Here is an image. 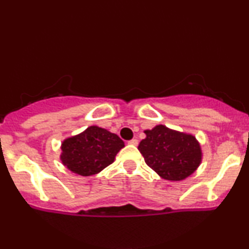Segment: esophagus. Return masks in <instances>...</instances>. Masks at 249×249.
I'll use <instances>...</instances> for the list:
<instances>
[{
    "instance_id": "esophagus-1",
    "label": "esophagus",
    "mask_w": 249,
    "mask_h": 249,
    "mask_svg": "<svg viewBox=\"0 0 249 249\" xmlns=\"http://www.w3.org/2000/svg\"><path fill=\"white\" fill-rule=\"evenodd\" d=\"M128 144H130V145H134V146H137V145H138V139H136V138L131 139V141L128 142Z\"/></svg>"
}]
</instances>
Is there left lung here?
<instances>
[{
  "label": "left lung",
  "mask_w": 249,
  "mask_h": 249,
  "mask_svg": "<svg viewBox=\"0 0 249 249\" xmlns=\"http://www.w3.org/2000/svg\"><path fill=\"white\" fill-rule=\"evenodd\" d=\"M138 150L145 162L162 179L180 181L193 174L202 159L199 142L193 134L179 132L165 125L144 131Z\"/></svg>",
  "instance_id": "obj_1"
}]
</instances>
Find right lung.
I'll return each mask as SVG.
<instances>
[{
	"label": "right lung",
	"mask_w": 249,
	"mask_h": 249,
	"mask_svg": "<svg viewBox=\"0 0 249 249\" xmlns=\"http://www.w3.org/2000/svg\"><path fill=\"white\" fill-rule=\"evenodd\" d=\"M124 146V142L117 134L92 125L63 141L61 160L71 172L90 177L112 164L116 154Z\"/></svg>",
	"instance_id": "right-lung-1"
}]
</instances>
